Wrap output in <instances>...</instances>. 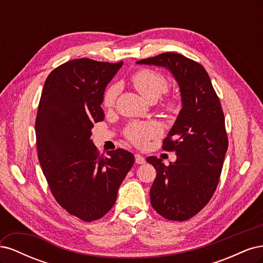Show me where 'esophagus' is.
Instances as JSON below:
<instances>
[{
  "instance_id": "34e87169",
  "label": "esophagus",
  "mask_w": 263,
  "mask_h": 263,
  "mask_svg": "<svg viewBox=\"0 0 263 263\" xmlns=\"http://www.w3.org/2000/svg\"><path fill=\"white\" fill-rule=\"evenodd\" d=\"M135 161H136L137 164H142V163L146 162V159H145L144 156L136 154V155H135Z\"/></svg>"
}]
</instances>
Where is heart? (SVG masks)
<instances>
[{"label":"heart","mask_w":263,"mask_h":263,"mask_svg":"<svg viewBox=\"0 0 263 263\" xmlns=\"http://www.w3.org/2000/svg\"><path fill=\"white\" fill-rule=\"evenodd\" d=\"M133 85L135 86L142 98L148 102L157 101L168 91V82L165 79L155 71L140 70L135 73L132 79ZM117 94L116 86H110L106 90L103 99V104L109 107L114 104ZM170 112H176L179 104L176 101H168L163 105ZM159 127L153 123H133L127 126L125 130L126 137L137 146H145L147 141L159 134Z\"/></svg>","instance_id":"heart-1"}]
</instances>
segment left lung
Here are the masks:
<instances>
[{
	"label": "left lung",
	"mask_w": 263,
	"mask_h": 263,
	"mask_svg": "<svg viewBox=\"0 0 263 263\" xmlns=\"http://www.w3.org/2000/svg\"><path fill=\"white\" fill-rule=\"evenodd\" d=\"M137 65L162 67L178 82L182 108L163 140V149L174 151L177 160H146L157 171L150 189V203L170 220H187L208 204L217 187L228 147L225 117L206 70L176 52L142 59Z\"/></svg>",
	"instance_id": "1"
}]
</instances>
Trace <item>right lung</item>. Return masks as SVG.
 Segmentation results:
<instances>
[{
    "instance_id": "1",
    "label": "right lung",
    "mask_w": 263,
    "mask_h": 263,
    "mask_svg": "<svg viewBox=\"0 0 263 263\" xmlns=\"http://www.w3.org/2000/svg\"><path fill=\"white\" fill-rule=\"evenodd\" d=\"M122 66L123 61H68L47 77L39 101V163L55 201L84 221L97 220L113 208L135 162L134 155L121 148L100 156L91 139L94 123L104 119L105 87Z\"/></svg>"
}]
</instances>
